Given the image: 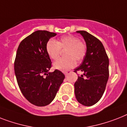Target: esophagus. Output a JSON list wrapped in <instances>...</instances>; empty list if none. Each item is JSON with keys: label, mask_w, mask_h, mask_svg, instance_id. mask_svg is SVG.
<instances>
[{"label": "esophagus", "mask_w": 127, "mask_h": 127, "mask_svg": "<svg viewBox=\"0 0 127 127\" xmlns=\"http://www.w3.org/2000/svg\"><path fill=\"white\" fill-rule=\"evenodd\" d=\"M70 73H71L70 71H66V72H64V74H65L66 76H67V75L70 74Z\"/></svg>", "instance_id": "obj_1"}]
</instances>
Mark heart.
<instances>
[{"mask_svg": "<svg viewBox=\"0 0 127 127\" xmlns=\"http://www.w3.org/2000/svg\"><path fill=\"white\" fill-rule=\"evenodd\" d=\"M61 49H66L64 51L66 57L54 62L53 66L54 68L61 71L68 70L74 68L76 64V61L78 63L82 61L87 52L86 44L74 36H63L57 42L51 39L46 43V52L53 60L59 58Z\"/></svg>", "mask_w": 127, "mask_h": 127, "instance_id": "1", "label": "heart"}]
</instances>
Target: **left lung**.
<instances>
[{"instance_id":"8db88e82","label":"left lung","mask_w":127,"mask_h":127,"mask_svg":"<svg viewBox=\"0 0 127 127\" xmlns=\"http://www.w3.org/2000/svg\"><path fill=\"white\" fill-rule=\"evenodd\" d=\"M87 46V52L80 66L81 71L74 83V93L78 102L91 106L98 102L104 93L109 78V59L102 42L85 31H78Z\"/></svg>"}]
</instances>
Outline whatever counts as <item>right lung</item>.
Returning <instances> with one entry per match:
<instances>
[{"instance_id": "right-lung-1", "label": "right lung", "mask_w": 127, "mask_h": 127, "mask_svg": "<svg viewBox=\"0 0 127 127\" xmlns=\"http://www.w3.org/2000/svg\"><path fill=\"white\" fill-rule=\"evenodd\" d=\"M56 35L36 31L22 40L17 50L14 71L17 83L25 98L37 106L49 104L64 79L60 70L49 72L51 62L46 52V43Z\"/></svg>"}]
</instances>
